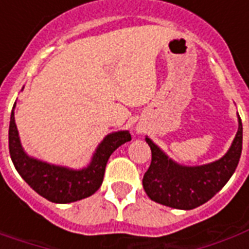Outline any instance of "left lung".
Segmentation results:
<instances>
[{
	"label": "left lung",
	"instance_id": "8db88e82",
	"mask_svg": "<svg viewBox=\"0 0 249 249\" xmlns=\"http://www.w3.org/2000/svg\"><path fill=\"white\" fill-rule=\"evenodd\" d=\"M239 129L224 156L209 164L185 167L175 162L145 137L151 146L152 161L142 178V187L151 200L176 209L197 208L224 187L239 164L243 146V125L237 114Z\"/></svg>",
	"mask_w": 249,
	"mask_h": 249
}]
</instances>
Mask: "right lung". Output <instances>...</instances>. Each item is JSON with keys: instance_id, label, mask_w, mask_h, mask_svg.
Masks as SVG:
<instances>
[{"instance_id": "obj_1", "label": "right lung", "mask_w": 249, "mask_h": 249, "mask_svg": "<svg viewBox=\"0 0 249 249\" xmlns=\"http://www.w3.org/2000/svg\"><path fill=\"white\" fill-rule=\"evenodd\" d=\"M14 104L9 125V152L17 172L30 188L52 203H73L89 197L101 187L109 157L120 145L132 140L128 130L109 133L97 146L89 165L82 169H71L41 161L28 156L19 141L14 121Z\"/></svg>"}]
</instances>
